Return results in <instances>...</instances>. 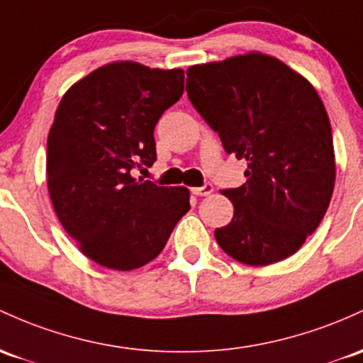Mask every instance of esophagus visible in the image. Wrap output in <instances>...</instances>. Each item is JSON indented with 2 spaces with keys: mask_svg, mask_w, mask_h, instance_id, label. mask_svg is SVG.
Returning <instances> with one entry per match:
<instances>
[{
  "mask_svg": "<svg viewBox=\"0 0 363 363\" xmlns=\"http://www.w3.org/2000/svg\"><path fill=\"white\" fill-rule=\"evenodd\" d=\"M193 194H196V196H208V194L213 193V186L212 184H205V186H200V188H193Z\"/></svg>",
  "mask_w": 363,
  "mask_h": 363,
  "instance_id": "34e87169",
  "label": "esophagus"
}]
</instances>
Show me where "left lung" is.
<instances>
[{"label":"left lung","instance_id":"left-lung-1","mask_svg":"<svg viewBox=\"0 0 363 363\" xmlns=\"http://www.w3.org/2000/svg\"><path fill=\"white\" fill-rule=\"evenodd\" d=\"M186 91L227 153L248 163L245 184L220 191L234 215L215 229L218 246L246 265L291 257L324 218L336 181L315 87L276 57L250 51L189 67Z\"/></svg>","mask_w":363,"mask_h":363}]
</instances>
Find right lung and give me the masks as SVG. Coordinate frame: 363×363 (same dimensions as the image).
Masks as SVG:
<instances>
[{
    "instance_id": "1",
    "label": "right lung",
    "mask_w": 363,
    "mask_h": 363,
    "mask_svg": "<svg viewBox=\"0 0 363 363\" xmlns=\"http://www.w3.org/2000/svg\"><path fill=\"white\" fill-rule=\"evenodd\" d=\"M184 93V70L111 62L69 87L48 134L46 179L60 224L96 264L157 258L189 210V189L133 175L157 160L153 130Z\"/></svg>"
}]
</instances>
